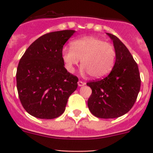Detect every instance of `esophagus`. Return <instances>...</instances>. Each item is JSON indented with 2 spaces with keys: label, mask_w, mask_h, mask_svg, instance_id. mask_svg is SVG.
Segmentation results:
<instances>
[{
  "label": "esophagus",
  "mask_w": 153,
  "mask_h": 153,
  "mask_svg": "<svg viewBox=\"0 0 153 153\" xmlns=\"http://www.w3.org/2000/svg\"><path fill=\"white\" fill-rule=\"evenodd\" d=\"M85 84H86V83H85L84 82H83V81H80V80L78 81V86H82Z\"/></svg>",
  "instance_id": "esophagus-1"
}]
</instances>
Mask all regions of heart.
<instances>
[{"label":"heart","instance_id":"heart-1","mask_svg":"<svg viewBox=\"0 0 153 153\" xmlns=\"http://www.w3.org/2000/svg\"><path fill=\"white\" fill-rule=\"evenodd\" d=\"M71 47L62 50V60L70 74L81 60L82 73L94 79L105 77L110 73L116 60V51L111 44L93 36H83L71 43Z\"/></svg>","mask_w":153,"mask_h":153}]
</instances>
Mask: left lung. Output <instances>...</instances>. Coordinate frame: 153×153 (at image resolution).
I'll use <instances>...</instances> for the list:
<instances>
[{"label":"left lung","mask_w":153,"mask_h":153,"mask_svg":"<svg viewBox=\"0 0 153 153\" xmlns=\"http://www.w3.org/2000/svg\"><path fill=\"white\" fill-rule=\"evenodd\" d=\"M106 34L113 43L116 62L106 77L86 83L92 90L87 105L95 117L113 119L130 110L140 92L141 79L137 63L127 47L116 36Z\"/></svg>","instance_id":"left-lung-1"}]
</instances>
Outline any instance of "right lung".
Instances as JSON below:
<instances>
[{"mask_svg":"<svg viewBox=\"0 0 153 153\" xmlns=\"http://www.w3.org/2000/svg\"><path fill=\"white\" fill-rule=\"evenodd\" d=\"M75 30L46 33L28 47L19 62L17 88L22 106L39 119H55L63 113L78 78L67 72L61 53Z\"/></svg>","mask_w":153,"mask_h":153,"instance_id":"add662e5","label":"right lung"}]
</instances>
